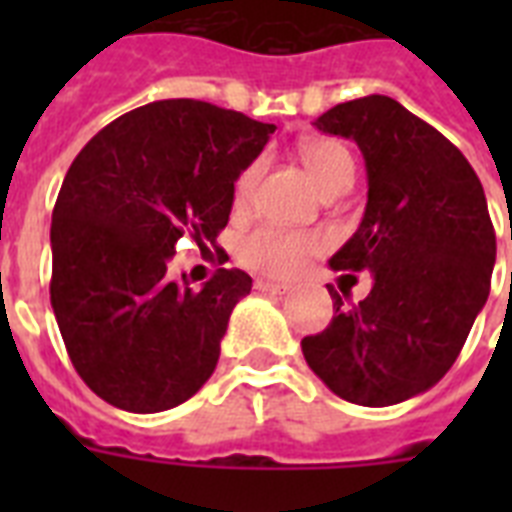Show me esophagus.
<instances>
[{"mask_svg":"<svg viewBox=\"0 0 512 512\" xmlns=\"http://www.w3.org/2000/svg\"><path fill=\"white\" fill-rule=\"evenodd\" d=\"M255 287L260 289V292H268V295H287L289 284H281V281H271V279H257Z\"/></svg>","mask_w":512,"mask_h":512,"instance_id":"34e87169","label":"esophagus"}]
</instances>
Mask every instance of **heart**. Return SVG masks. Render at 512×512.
<instances>
[{"label": "heart", "mask_w": 512, "mask_h": 512, "mask_svg": "<svg viewBox=\"0 0 512 512\" xmlns=\"http://www.w3.org/2000/svg\"><path fill=\"white\" fill-rule=\"evenodd\" d=\"M303 162L313 180L319 183L321 191H329L340 183H353V159L348 148L337 140H308L300 146ZM263 172V162L255 159L239 172L233 183V204L244 207L252 199L257 180ZM321 236L313 231H292L281 225H260L252 233H247L239 244V260L252 271H260L265 276L287 279L295 276L305 265V260L319 252Z\"/></svg>", "instance_id": "obj_1"}]
</instances>
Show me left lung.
Listing matches in <instances>:
<instances>
[{"label":"left lung","mask_w":512,"mask_h":512,"mask_svg":"<svg viewBox=\"0 0 512 512\" xmlns=\"http://www.w3.org/2000/svg\"><path fill=\"white\" fill-rule=\"evenodd\" d=\"M313 124L364 154V220L329 265L369 271L374 284L361 303L327 284L335 316L303 337V356L350 404H401L452 369L489 297L497 236L484 185L460 148L388 95Z\"/></svg>","instance_id":"1"}]
</instances>
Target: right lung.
I'll list each match as a JSON object with an SVG mask.
<instances>
[{
	"label": "right lung",
	"instance_id": "obj_1",
	"mask_svg": "<svg viewBox=\"0 0 512 512\" xmlns=\"http://www.w3.org/2000/svg\"><path fill=\"white\" fill-rule=\"evenodd\" d=\"M273 130L204 100H156L103 127L71 164L52 209L50 303L71 364L111 406L164 412L215 372L252 279L217 268L193 289L167 263L185 233L215 244L236 177Z\"/></svg>",
	"mask_w": 512,
	"mask_h": 512
}]
</instances>
